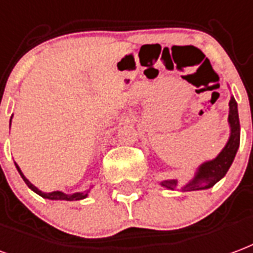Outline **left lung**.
<instances>
[{"instance_id":"left-lung-1","label":"left lung","mask_w":253,"mask_h":253,"mask_svg":"<svg viewBox=\"0 0 253 253\" xmlns=\"http://www.w3.org/2000/svg\"><path fill=\"white\" fill-rule=\"evenodd\" d=\"M228 122H229V127H231V135L226 142L225 147L222 149L221 153L217 155L214 160L207 161L198 168L196 174H194V178L181 188L182 192L204 190V189L212 188L213 185L217 184L229 170L232 162L235 160L237 149L240 146V122H239L237 103L233 96L229 100ZM161 185L164 188L174 190L178 186V182H177V179H166V181H162Z\"/></svg>"}]
</instances>
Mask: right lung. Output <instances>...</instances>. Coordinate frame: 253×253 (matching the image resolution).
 <instances>
[{
  "label": "right lung",
  "instance_id": "1",
  "mask_svg": "<svg viewBox=\"0 0 253 253\" xmlns=\"http://www.w3.org/2000/svg\"><path fill=\"white\" fill-rule=\"evenodd\" d=\"M10 123H12V118H10ZM16 168L17 170H18V173H20V175L22 177V179L25 181V184L28 185V188L32 189L35 193H37L39 196H41L42 198H46V200H63V201H79V200H83V198H85L87 196H88L89 190L91 189H88V190H84V192H78V193H74V194H65L63 193V192H59V190H56V192H50V193H44V192H41V190H39V189L35 186L33 184H31L29 182V179L22 174L21 169L18 168V165L16 164Z\"/></svg>",
  "mask_w": 253,
  "mask_h": 253
}]
</instances>
